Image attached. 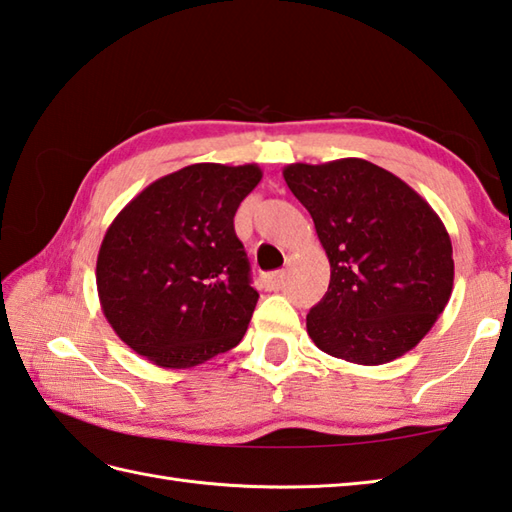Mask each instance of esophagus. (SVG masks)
<instances>
[{
    "label": "esophagus",
    "mask_w": 512,
    "mask_h": 512,
    "mask_svg": "<svg viewBox=\"0 0 512 512\" xmlns=\"http://www.w3.org/2000/svg\"><path fill=\"white\" fill-rule=\"evenodd\" d=\"M284 279H286V275L282 273V270H277V273H268L262 277V286L266 290H279L284 286Z\"/></svg>",
    "instance_id": "1"
}]
</instances>
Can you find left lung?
I'll return each mask as SVG.
<instances>
[{"label": "left lung", "mask_w": 512, "mask_h": 512, "mask_svg": "<svg viewBox=\"0 0 512 512\" xmlns=\"http://www.w3.org/2000/svg\"><path fill=\"white\" fill-rule=\"evenodd\" d=\"M284 179L315 222L328 293L306 315L324 353L362 366L413 350L453 293L448 230L397 175L359 157L288 164Z\"/></svg>", "instance_id": "8db88e82"}]
</instances>
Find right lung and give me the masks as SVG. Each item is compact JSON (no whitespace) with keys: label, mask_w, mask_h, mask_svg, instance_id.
<instances>
[{"label":"right lung","mask_w":512,"mask_h":512,"mask_svg":"<svg viewBox=\"0 0 512 512\" xmlns=\"http://www.w3.org/2000/svg\"><path fill=\"white\" fill-rule=\"evenodd\" d=\"M257 164H193L146 186L108 226L97 295L117 337L162 368L235 348L257 304L233 219Z\"/></svg>","instance_id":"right-lung-1"}]
</instances>
